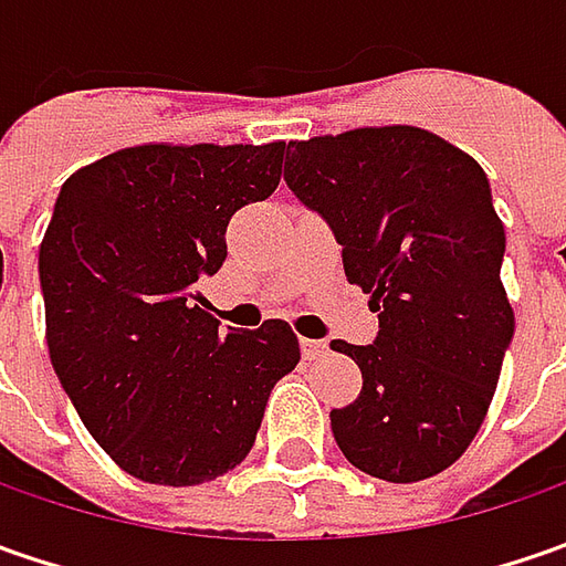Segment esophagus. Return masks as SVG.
Instances as JSON below:
<instances>
[{"mask_svg": "<svg viewBox=\"0 0 566 566\" xmlns=\"http://www.w3.org/2000/svg\"><path fill=\"white\" fill-rule=\"evenodd\" d=\"M327 353V343L324 339H302V356L305 359H321Z\"/></svg>", "mask_w": 566, "mask_h": 566, "instance_id": "esophagus-1", "label": "esophagus"}]
</instances>
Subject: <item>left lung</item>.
Instances as JSON below:
<instances>
[{
  "instance_id": "8db88e82",
  "label": "left lung",
  "mask_w": 566,
  "mask_h": 566,
  "mask_svg": "<svg viewBox=\"0 0 566 566\" xmlns=\"http://www.w3.org/2000/svg\"><path fill=\"white\" fill-rule=\"evenodd\" d=\"M286 147L283 179L371 295L378 337L334 339L361 394L331 412L343 457L384 482H422L463 457L511 349L504 227L482 166L438 135L390 125Z\"/></svg>"
}]
</instances>
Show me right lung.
Wrapping results in <instances>:
<instances>
[{"instance_id": "right-lung-1", "label": "right lung", "mask_w": 566, "mask_h": 566, "mask_svg": "<svg viewBox=\"0 0 566 566\" xmlns=\"http://www.w3.org/2000/svg\"><path fill=\"white\" fill-rule=\"evenodd\" d=\"M286 144H144L77 169L40 245L46 343L84 428L128 475L201 485L245 460L273 384L298 361L286 321L220 331L198 293L239 207L271 198Z\"/></svg>"}]
</instances>
